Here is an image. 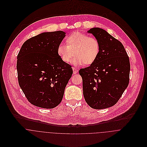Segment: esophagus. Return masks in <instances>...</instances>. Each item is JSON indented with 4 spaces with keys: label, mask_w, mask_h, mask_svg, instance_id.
<instances>
[{
    "label": "esophagus",
    "mask_w": 147,
    "mask_h": 147,
    "mask_svg": "<svg viewBox=\"0 0 147 147\" xmlns=\"http://www.w3.org/2000/svg\"><path fill=\"white\" fill-rule=\"evenodd\" d=\"M72 69H73V73H74V74H77V73H78V70L76 68H75V67H72Z\"/></svg>",
    "instance_id": "esophagus-1"
}]
</instances>
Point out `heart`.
Returning a JSON list of instances; mask_svg holds the SVG:
<instances>
[{
	"mask_svg": "<svg viewBox=\"0 0 147 147\" xmlns=\"http://www.w3.org/2000/svg\"><path fill=\"white\" fill-rule=\"evenodd\" d=\"M66 42L67 45L61 43L57 48L58 55L64 62H69L75 54L71 61L73 64L89 65L95 62L99 55V42L96 38L86 34L75 32L66 38Z\"/></svg>",
	"mask_w": 147,
	"mask_h": 147,
	"instance_id": "obj_1",
	"label": "heart"
}]
</instances>
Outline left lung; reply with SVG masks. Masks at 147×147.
<instances>
[{"instance_id": "1", "label": "left lung", "mask_w": 147, "mask_h": 147, "mask_svg": "<svg viewBox=\"0 0 147 147\" xmlns=\"http://www.w3.org/2000/svg\"><path fill=\"white\" fill-rule=\"evenodd\" d=\"M100 43L99 55L90 66L79 70L86 102L94 109L116 104L128 86L129 57L122 43L106 30L93 28L88 31Z\"/></svg>"}]
</instances>
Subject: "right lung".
I'll return each instance as SVG.
<instances>
[{"mask_svg": "<svg viewBox=\"0 0 147 147\" xmlns=\"http://www.w3.org/2000/svg\"><path fill=\"white\" fill-rule=\"evenodd\" d=\"M65 36L63 31L45 32L23 43L18 55L19 84L32 105L53 109L63 98L73 71L62 61L57 48Z\"/></svg>", "mask_w": 147, "mask_h": 147, "instance_id": "obj_1", "label": "right lung"}]
</instances>
